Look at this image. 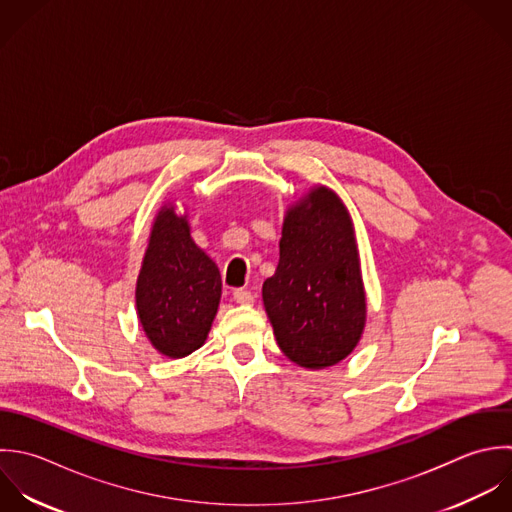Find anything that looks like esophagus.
I'll return each mask as SVG.
<instances>
[{"instance_id":"esophagus-1","label":"esophagus","mask_w":512,"mask_h":512,"mask_svg":"<svg viewBox=\"0 0 512 512\" xmlns=\"http://www.w3.org/2000/svg\"><path fill=\"white\" fill-rule=\"evenodd\" d=\"M233 299L239 305H253L255 303V295L251 291H247V289H235L233 291Z\"/></svg>"}]
</instances>
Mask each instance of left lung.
Masks as SVG:
<instances>
[{
    "label": "left lung",
    "mask_w": 512,
    "mask_h": 512,
    "mask_svg": "<svg viewBox=\"0 0 512 512\" xmlns=\"http://www.w3.org/2000/svg\"><path fill=\"white\" fill-rule=\"evenodd\" d=\"M263 305L279 349L299 367H333L359 345L367 295L353 219L333 189L315 185L287 207Z\"/></svg>",
    "instance_id": "left-lung-1"
}]
</instances>
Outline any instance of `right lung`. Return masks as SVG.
I'll list each match as a JSON object with an SVG mask.
<instances>
[{
	"label": "right lung",
	"mask_w": 512,
	"mask_h": 512,
	"mask_svg": "<svg viewBox=\"0 0 512 512\" xmlns=\"http://www.w3.org/2000/svg\"><path fill=\"white\" fill-rule=\"evenodd\" d=\"M221 301L215 261L193 241L187 213L159 207L135 285L139 325L153 349L183 359L203 347Z\"/></svg>",
	"instance_id": "obj_1"
}]
</instances>
